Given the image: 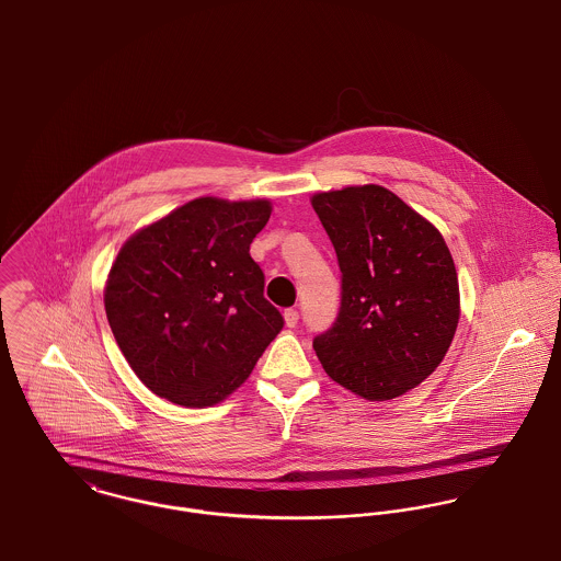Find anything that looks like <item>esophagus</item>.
Masks as SVG:
<instances>
[{
	"mask_svg": "<svg viewBox=\"0 0 561 561\" xmlns=\"http://www.w3.org/2000/svg\"><path fill=\"white\" fill-rule=\"evenodd\" d=\"M284 320H286V327H290V329H295L297 324H299V311L297 309H286L284 311Z\"/></svg>",
	"mask_w": 561,
	"mask_h": 561,
	"instance_id": "34e87169",
	"label": "esophagus"
}]
</instances>
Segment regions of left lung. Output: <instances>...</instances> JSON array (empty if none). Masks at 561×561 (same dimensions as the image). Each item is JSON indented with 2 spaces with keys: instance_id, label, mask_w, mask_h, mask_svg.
I'll return each instance as SVG.
<instances>
[{
  "instance_id": "1",
  "label": "left lung",
  "mask_w": 561,
  "mask_h": 561,
  "mask_svg": "<svg viewBox=\"0 0 561 561\" xmlns=\"http://www.w3.org/2000/svg\"><path fill=\"white\" fill-rule=\"evenodd\" d=\"M342 271V307L313 340L324 371L369 401L419 387L459 324V279L439 230L382 185L311 196Z\"/></svg>"
}]
</instances>
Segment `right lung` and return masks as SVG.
<instances>
[{
	"mask_svg": "<svg viewBox=\"0 0 561 561\" xmlns=\"http://www.w3.org/2000/svg\"><path fill=\"white\" fill-rule=\"evenodd\" d=\"M271 203L203 196L134 232L111 266L104 307L140 382L185 408L241 387L284 327L250 245Z\"/></svg>",
	"mask_w": 561,
	"mask_h": 561,
	"instance_id": "obj_1",
	"label": "right lung"
}]
</instances>
